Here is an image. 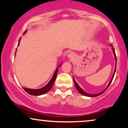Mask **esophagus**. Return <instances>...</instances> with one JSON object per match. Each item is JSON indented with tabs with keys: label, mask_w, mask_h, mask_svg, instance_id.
<instances>
[{
	"label": "esophagus",
	"mask_w": 128,
	"mask_h": 128,
	"mask_svg": "<svg viewBox=\"0 0 128 128\" xmlns=\"http://www.w3.org/2000/svg\"><path fill=\"white\" fill-rule=\"evenodd\" d=\"M67 57L68 58H70V59L73 60L75 58V55H74V54L73 53H69L68 55H67Z\"/></svg>",
	"instance_id": "34e87169"
}]
</instances>
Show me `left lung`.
Returning a JSON list of instances; mask_svg holds the SVG:
<instances>
[{
    "label": "left lung",
    "mask_w": 128,
    "mask_h": 128,
    "mask_svg": "<svg viewBox=\"0 0 128 128\" xmlns=\"http://www.w3.org/2000/svg\"><path fill=\"white\" fill-rule=\"evenodd\" d=\"M111 46H112V47H113L112 44H111ZM112 51H113V54H114V56H115V60H116V67H115V70H114V74H113V75H112V78H111V80H110V82H109V84H108V86H107V87L106 88V89H105V90L104 91V92H100V93H99V94H91L87 93V92H84V91L81 88H80V86H79V85L78 84L77 82H76L75 81V80H74V78H73V81H74V85H75V86H76V89L78 90V91L79 93H80V94H81L84 95V96H88V97H96V96H99V95L102 94V93H104V92H105V91H106V90L107 88H108V86H110V84H111V82H112V79H113V78H114V74H115V72H116V64H117V58H116V53H115V50H114V48H112Z\"/></svg>",
    "instance_id": "8db88e82"
}]
</instances>
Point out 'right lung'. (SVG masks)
Wrapping results in <instances>:
<instances>
[{"label":"right lung","instance_id":"obj_1","mask_svg":"<svg viewBox=\"0 0 128 128\" xmlns=\"http://www.w3.org/2000/svg\"><path fill=\"white\" fill-rule=\"evenodd\" d=\"M26 32V30L24 31V34H25ZM20 40H21V38H20V40H19V41H18V46L19 45V43H20ZM61 65H60L56 68V70H55V72H54V74L52 76V79H50V80L49 81V82L48 83L46 86H43V87L42 88H40V89H30V88H23L24 90L26 92H27L30 95H33V96H40V95L44 94L46 93L47 92H49L50 90L52 88L53 85H54V82H55V80L56 79V78L58 68H59V67L61 66Z\"/></svg>","mask_w":128,"mask_h":128}]
</instances>
